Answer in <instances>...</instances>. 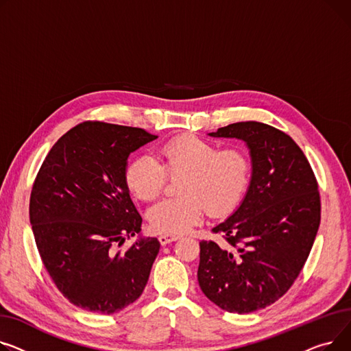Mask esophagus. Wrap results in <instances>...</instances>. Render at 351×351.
<instances>
[{"label":"esophagus","instance_id":"esophagus-1","mask_svg":"<svg viewBox=\"0 0 351 351\" xmlns=\"http://www.w3.org/2000/svg\"><path fill=\"white\" fill-rule=\"evenodd\" d=\"M178 238H180L178 235H160L158 241H160L161 245H167V243H170L173 241H177Z\"/></svg>","mask_w":351,"mask_h":351}]
</instances>
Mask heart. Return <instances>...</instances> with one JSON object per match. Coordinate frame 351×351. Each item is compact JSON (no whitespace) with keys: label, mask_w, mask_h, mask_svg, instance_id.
Masks as SVG:
<instances>
[{"label":"heart","mask_w":351,"mask_h":351,"mask_svg":"<svg viewBox=\"0 0 351 351\" xmlns=\"http://www.w3.org/2000/svg\"><path fill=\"white\" fill-rule=\"evenodd\" d=\"M162 164L153 156H137L126 169L130 193L141 199L157 198L166 187L167 173L184 174L180 184L182 197L162 199L147 214L150 228L162 235L187 232L202 218L225 215L235 208L248 189L251 157L243 149L226 147L197 136H178L158 150Z\"/></svg>","instance_id":"1"}]
</instances>
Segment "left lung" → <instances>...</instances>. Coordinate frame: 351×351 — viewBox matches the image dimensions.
Segmentation results:
<instances>
[{
    "label": "left lung",
    "mask_w": 351,
    "mask_h": 351,
    "mask_svg": "<svg viewBox=\"0 0 351 351\" xmlns=\"http://www.w3.org/2000/svg\"><path fill=\"white\" fill-rule=\"evenodd\" d=\"M213 137L243 140L252 178L239 208L213 228L223 241L199 242L198 283L231 313H251L280 299L298 279L320 225V194L300 147L279 129L239 121Z\"/></svg>",
    "instance_id": "obj_1"
}]
</instances>
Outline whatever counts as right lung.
<instances>
[{"label":"right lung","instance_id":"obj_1","mask_svg":"<svg viewBox=\"0 0 351 351\" xmlns=\"http://www.w3.org/2000/svg\"><path fill=\"white\" fill-rule=\"evenodd\" d=\"M157 136L105 121L79 123L49 150L32 185L29 221L43 263L75 306L113 315L136 302L160 242L141 231L126 185L130 153Z\"/></svg>","mask_w":351,"mask_h":351}]
</instances>
